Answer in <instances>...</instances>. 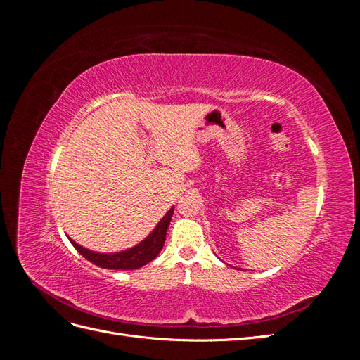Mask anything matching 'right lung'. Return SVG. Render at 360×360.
<instances>
[{
	"label": "right lung",
	"instance_id": "1",
	"mask_svg": "<svg viewBox=\"0 0 360 360\" xmlns=\"http://www.w3.org/2000/svg\"><path fill=\"white\" fill-rule=\"evenodd\" d=\"M174 213V207L168 210V213L162 217L160 222L156 225V228L151 231L143 242L139 245L130 248L127 250H122V252L115 254H99L93 252L90 249H85L81 245L75 243L72 238L70 242L75 246V249L85 258L91 261L93 264L103 267V269H114V270H134L146 266L151 259H155L158 254L162 250L163 245H165V237L168 225L171 222V217Z\"/></svg>",
	"mask_w": 360,
	"mask_h": 360
}]
</instances>
